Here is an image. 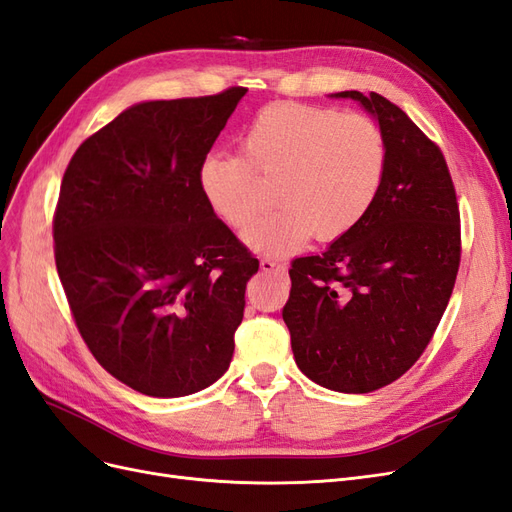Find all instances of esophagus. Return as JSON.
<instances>
[{
    "label": "esophagus",
    "mask_w": 512,
    "mask_h": 512,
    "mask_svg": "<svg viewBox=\"0 0 512 512\" xmlns=\"http://www.w3.org/2000/svg\"><path fill=\"white\" fill-rule=\"evenodd\" d=\"M260 269H262V271H277V273H282V275H286V271H288L286 262L275 260V258H271V256H262V258H260Z\"/></svg>",
    "instance_id": "1"
}]
</instances>
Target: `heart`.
Returning <instances> with one entry per match:
<instances>
[{"instance_id": "heart-1", "label": "heart", "mask_w": 512, "mask_h": 512, "mask_svg": "<svg viewBox=\"0 0 512 512\" xmlns=\"http://www.w3.org/2000/svg\"><path fill=\"white\" fill-rule=\"evenodd\" d=\"M389 145L365 115L301 102H275L258 111L239 153H209L198 183L209 209L243 230L260 207V179H275L277 207L245 232L260 252L288 254L316 235L342 237L374 207L382 190Z\"/></svg>"}]
</instances>
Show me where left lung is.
<instances>
[{
	"label": "left lung",
	"instance_id": "left-lung-1",
	"mask_svg": "<svg viewBox=\"0 0 512 512\" xmlns=\"http://www.w3.org/2000/svg\"><path fill=\"white\" fill-rule=\"evenodd\" d=\"M337 96L378 117L389 164L359 224L322 254L292 260L282 316L307 378L371 393L404 376L436 333L457 280L461 222L442 149L384 96Z\"/></svg>",
	"mask_w": 512,
	"mask_h": 512
}]
</instances>
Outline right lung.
Segmentation results:
<instances>
[{"label": "right lung", "mask_w": 512, "mask_h": 512, "mask_svg": "<svg viewBox=\"0 0 512 512\" xmlns=\"http://www.w3.org/2000/svg\"><path fill=\"white\" fill-rule=\"evenodd\" d=\"M245 91L136 104L85 138L61 179L55 265L76 329L149 397L207 389L235 352L258 260L209 209L198 170Z\"/></svg>", "instance_id": "1"}]
</instances>
